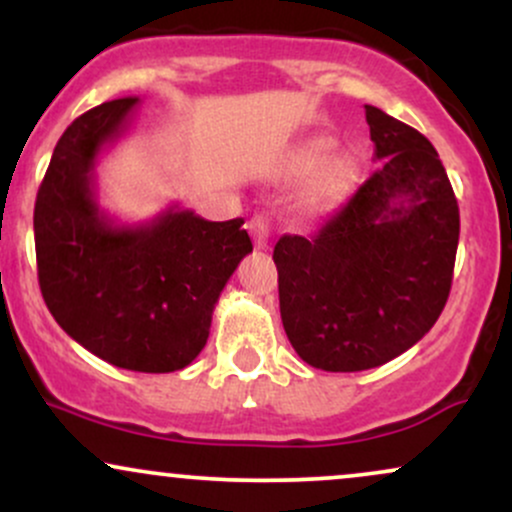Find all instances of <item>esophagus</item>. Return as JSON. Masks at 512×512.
I'll list each match as a JSON object with an SVG mask.
<instances>
[{
  "instance_id": "34e87169",
  "label": "esophagus",
  "mask_w": 512,
  "mask_h": 512,
  "mask_svg": "<svg viewBox=\"0 0 512 512\" xmlns=\"http://www.w3.org/2000/svg\"><path fill=\"white\" fill-rule=\"evenodd\" d=\"M248 228H250L252 240H255V248H267V243H269V221H267V216L255 214L250 219Z\"/></svg>"
}]
</instances>
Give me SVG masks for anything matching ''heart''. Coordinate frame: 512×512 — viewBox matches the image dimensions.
<instances>
[{"label":"heart","instance_id":"1","mask_svg":"<svg viewBox=\"0 0 512 512\" xmlns=\"http://www.w3.org/2000/svg\"><path fill=\"white\" fill-rule=\"evenodd\" d=\"M334 142L330 137H315L303 142L291 151L286 161V175L289 178H303L310 175L303 190V207L310 211H327L337 207L349 195L361 173V161L351 149H339L330 157Z\"/></svg>","mask_w":512,"mask_h":512}]
</instances>
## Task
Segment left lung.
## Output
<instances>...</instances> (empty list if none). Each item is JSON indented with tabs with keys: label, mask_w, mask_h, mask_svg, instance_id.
Masks as SVG:
<instances>
[{
	"label": "left lung",
	"mask_w": 512,
	"mask_h": 512,
	"mask_svg": "<svg viewBox=\"0 0 512 512\" xmlns=\"http://www.w3.org/2000/svg\"><path fill=\"white\" fill-rule=\"evenodd\" d=\"M378 170L315 236L274 245L286 337L308 366L368 370L404 354L448 301L460 209L438 151L366 105Z\"/></svg>",
	"instance_id": "8db88e82"
}]
</instances>
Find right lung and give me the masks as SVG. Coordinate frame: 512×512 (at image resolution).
<instances>
[{"instance_id": "add662e5", "label": "right lung", "mask_w": 512, "mask_h": 512, "mask_svg": "<svg viewBox=\"0 0 512 512\" xmlns=\"http://www.w3.org/2000/svg\"><path fill=\"white\" fill-rule=\"evenodd\" d=\"M137 103L108 101L64 129L35 199L38 281L57 325L91 354L173 373L204 349L216 301L252 243L243 219L207 221L178 204L132 226L105 214L98 156L127 132Z\"/></svg>"}]
</instances>
